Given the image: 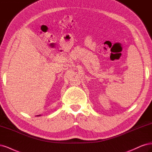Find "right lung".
I'll return each instance as SVG.
<instances>
[{
  "label": "right lung",
  "instance_id": "add662e5",
  "mask_svg": "<svg viewBox=\"0 0 152 152\" xmlns=\"http://www.w3.org/2000/svg\"><path fill=\"white\" fill-rule=\"evenodd\" d=\"M41 115H37V116H40Z\"/></svg>",
  "mask_w": 152,
  "mask_h": 152
}]
</instances>
